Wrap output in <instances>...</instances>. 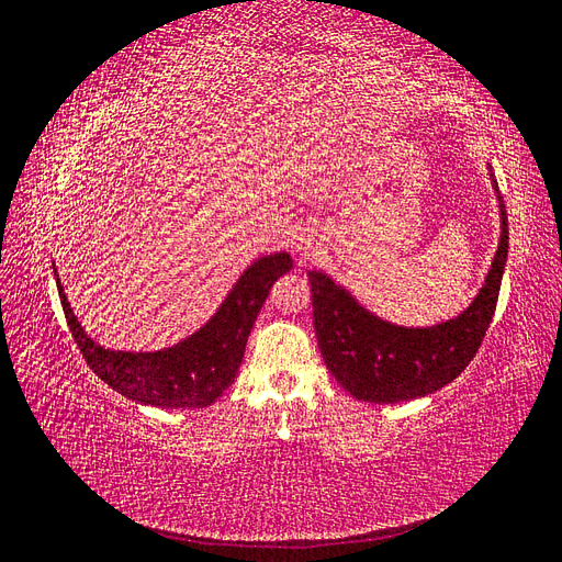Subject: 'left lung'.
Segmentation results:
<instances>
[{
	"label": "left lung",
	"instance_id": "1",
	"mask_svg": "<svg viewBox=\"0 0 562 562\" xmlns=\"http://www.w3.org/2000/svg\"><path fill=\"white\" fill-rule=\"evenodd\" d=\"M502 234L485 283L469 307L427 328H405L368 312L345 285L323 271H307L314 328L323 361L351 396L368 403H401L429 396L450 384L479 351L497 307L508 255V220L499 187Z\"/></svg>",
	"mask_w": 562,
	"mask_h": 562
}]
</instances>
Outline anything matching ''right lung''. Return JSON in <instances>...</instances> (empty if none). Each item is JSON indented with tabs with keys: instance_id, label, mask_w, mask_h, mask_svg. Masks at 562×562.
<instances>
[{
	"instance_id": "obj_1",
	"label": "right lung",
	"mask_w": 562,
	"mask_h": 562,
	"mask_svg": "<svg viewBox=\"0 0 562 562\" xmlns=\"http://www.w3.org/2000/svg\"><path fill=\"white\" fill-rule=\"evenodd\" d=\"M293 269L288 252L262 255L239 281L225 302L194 335L159 351L105 349L87 335L70 310L60 279L58 295L67 326L95 375L119 394L155 407H206L229 389L239 372L248 335L260 314L269 288Z\"/></svg>"
}]
</instances>
